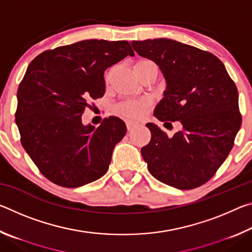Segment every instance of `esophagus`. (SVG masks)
<instances>
[{"instance_id": "obj_1", "label": "esophagus", "mask_w": 252, "mask_h": 252, "mask_svg": "<svg viewBox=\"0 0 252 252\" xmlns=\"http://www.w3.org/2000/svg\"><path fill=\"white\" fill-rule=\"evenodd\" d=\"M135 126H138V122H134V121H131V120H127L126 121V127L127 130H132Z\"/></svg>"}]
</instances>
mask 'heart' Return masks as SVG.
I'll return each instance as SVG.
<instances>
[{"label": "heart", "mask_w": 252, "mask_h": 252, "mask_svg": "<svg viewBox=\"0 0 252 252\" xmlns=\"http://www.w3.org/2000/svg\"><path fill=\"white\" fill-rule=\"evenodd\" d=\"M135 66H149V65H156L151 60L148 59H141L138 60L135 62ZM148 104V102L146 100H141V101H127L126 103H123L121 105L118 106V113L121 114V116L126 117L127 119H138L141 114L143 113L144 109Z\"/></svg>", "instance_id": "1"}]
</instances>
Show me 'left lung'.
Masks as SVG:
<instances>
[{
    "mask_svg": "<svg viewBox=\"0 0 252 252\" xmlns=\"http://www.w3.org/2000/svg\"><path fill=\"white\" fill-rule=\"evenodd\" d=\"M132 46L156 62L167 81L153 116L182 125L169 138L147 123L151 140L141 155L149 172L181 190L204 185L227 159L241 126L236 84L223 63L208 51L169 39L132 41Z\"/></svg>",
    "mask_w": 252,
    "mask_h": 252,
    "instance_id": "obj_1",
    "label": "left lung"
}]
</instances>
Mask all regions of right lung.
<instances>
[{
	"instance_id": "add662e5",
	"label": "right lung",
	"mask_w": 252,
	"mask_h": 252,
	"mask_svg": "<svg viewBox=\"0 0 252 252\" xmlns=\"http://www.w3.org/2000/svg\"><path fill=\"white\" fill-rule=\"evenodd\" d=\"M127 55H134L127 41L85 40L44 51L29 64L15 122L24 150L51 182L78 188L108 171L126 123L109 117L94 129L81 116L104 95V71Z\"/></svg>"
}]
</instances>
